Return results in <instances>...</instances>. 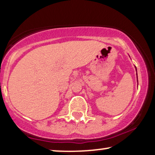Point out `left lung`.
Returning a JSON list of instances; mask_svg holds the SVG:
<instances>
[{
    "mask_svg": "<svg viewBox=\"0 0 155 155\" xmlns=\"http://www.w3.org/2000/svg\"><path fill=\"white\" fill-rule=\"evenodd\" d=\"M135 71H136V72H137V68H136V67L135 66ZM137 75V83H138V80H137V74H136Z\"/></svg>",
    "mask_w": 155,
    "mask_h": 155,
    "instance_id": "1",
    "label": "left lung"
}]
</instances>
